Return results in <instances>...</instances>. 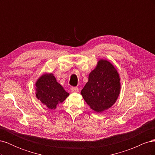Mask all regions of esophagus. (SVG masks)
Listing matches in <instances>:
<instances>
[{
	"mask_svg": "<svg viewBox=\"0 0 155 155\" xmlns=\"http://www.w3.org/2000/svg\"><path fill=\"white\" fill-rule=\"evenodd\" d=\"M70 90L73 92H78L79 91V88L77 87H72L71 88H70Z\"/></svg>",
	"mask_w": 155,
	"mask_h": 155,
	"instance_id": "34e87169",
	"label": "esophagus"
}]
</instances>
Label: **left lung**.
<instances>
[{"label":"left lung","instance_id":"left-lung-1","mask_svg":"<svg viewBox=\"0 0 155 155\" xmlns=\"http://www.w3.org/2000/svg\"><path fill=\"white\" fill-rule=\"evenodd\" d=\"M120 79L110 62L100 60L89 74L88 81L81 91L88 105L100 112L110 108L116 102L120 92Z\"/></svg>","mask_w":155,"mask_h":155}]
</instances>
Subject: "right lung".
<instances>
[{"instance_id": "obj_1", "label": "right lung", "mask_w": 155, "mask_h": 155, "mask_svg": "<svg viewBox=\"0 0 155 155\" xmlns=\"http://www.w3.org/2000/svg\"><path fill=\"white\" fill-rule=\"evenodd\" d=\"M36 96L50 109H55L69 95L56 81L53 74H44L35 84Z\"/></svg>"}]
</instances>
